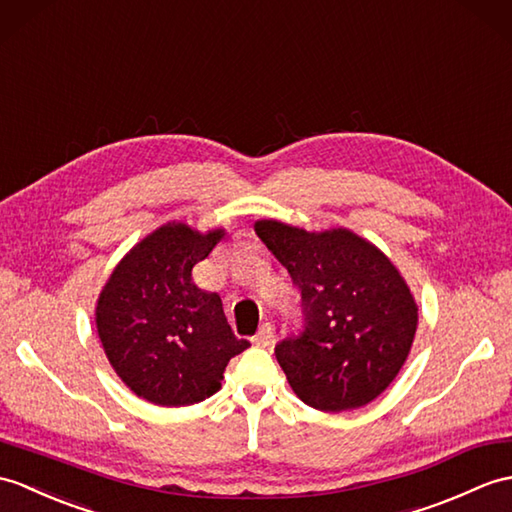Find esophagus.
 <instances>
[{
    "label": "esophagus",
    "instance_id": "obj_1",
    "mask_svg": "<svg viewBox=\"0 0 512 512\" xmlns=\"http://www.w3.org/2000/svg\"><path fill=\"white\" fill-rule=\"evenodd\" d=\"M272 338H275V327H272L270 323H264V325L259 327L257 336L253 338V342L257 344V347H270Z\"/></svg>",
    "mask_w": 512,
    "mask_h": 512
}]
</instances>
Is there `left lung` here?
Returning a JSON list of instances; mask_svg holds the SVG:
<instances>
[{
  "mask_svg": "<svg viewBox=\"0 0 512 512\" xmlns=\"http://www.w3.org/2000/svg\"><path fill=\"white\" fill-rule=\"evenodd\" d=\"M255 233L301 290L305 327L275 349L296 397L323 412L377 399L406 364L419 325L397 266L344 227L305 231L257 220Z\"/></svg>",
  "mask_w": 512,
  "mask_h": 512,
  "instance_id": "obj_1",
  "label": "left lung"
}]
</instances>
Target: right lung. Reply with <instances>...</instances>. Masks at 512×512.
Wrapping results in <instances>:
<instances>
[{
    "label": "right lung",
    "instance_id": "right-lung-1",
    "mask_svg": "<svg viewBox=\"0 0 512 512\" xmlns=\"http://www.w3.org/2000/svg\"><path fill=\"white\" fill-rule=\"evenodd\" d=\"M224 237L165 222L122 257L95 303V327L117 377L154 406H192L220 390L224 368L251 347L235 338L216 292L192 268Z\"/></svg>",
    "mask_w": 512,
    "mask_h": 512
}]
</instances>
